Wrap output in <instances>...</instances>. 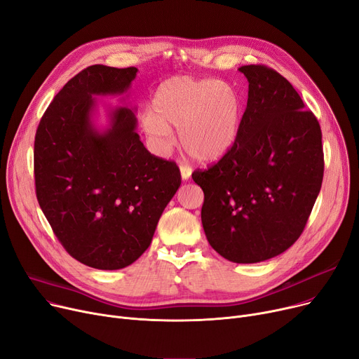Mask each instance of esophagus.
<instances>
[{
  "mask_svg": "<svg viewBox=\"0 0 359 359\" xmlns=\"http://www.w3.org/2000/svg\"><path fill=\"white\" fill-rule=\"evenodd\" d=\"M180 175H182V179H183V180H189V179H191V175H192V168H191L189 165L182 164V165H180Z\"/></svg>",
  "mask_w": 359,
  "mask_h": 359,
  "instance_id": "obj_1",
  "label": "esophagus"
}]
</instances>
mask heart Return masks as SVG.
<instances>
[{
	"label": "heart",
	"instance_id": "1",
	"mask_svg": "<svg viewBox=\"0 0 359 359\" xmlns=\"http://www.w3.org/2000/svg\"><path fill=\"white\" fill-rule=\"evenodd\" d=\"M243 115L237 88L229 83L172 77L153 94L149 113L142 125L147 135L167 147L172 129L177 126L182 148L201 163H214L234 145Z\"/></svg>",
	"mask_w": 359,
	"mask_h": 359
}]
</instances>
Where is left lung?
<instances>
[{
    "label": "left lung",
    "mask_w": 359,
    "mask_h": 359,
    "mask_svg": "<svg viewBox=\"0 0 359 359\" xmlns=\"http://www.w3.org/2000/svg\"><path fill=\"white\" fill-rule=\"evenodd\" d=\"M249 81L238 137L218 163L195 170L201 218L212 249L256 263L290 249L304 231L323 182L322 129L291 83L266 65L238 68Z\"/></svg>",
    "instance_id": "obj_1"
}]
</instances>
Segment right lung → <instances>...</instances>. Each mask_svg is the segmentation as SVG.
I'll return each mask as SVG.
<instances>
[{"instance_id":"1","label":"right lung","mask_w":359,"mask_h":359,"mask_svg":"<svg viewBox=\"0 0 359 359\" xmlns=\"http://www.w3.org/2000/svg\"><path fill=\"white\" fill-rule=\"evenodd\" d=\"M137 71L87 67L56 94L34 137L37 201L64 249L94 269L134 263L182 183L175 161L144 147L132 109L113 110L104 132L91 123L93 96L125 93Z\"/></svg>"}]
</instances>
